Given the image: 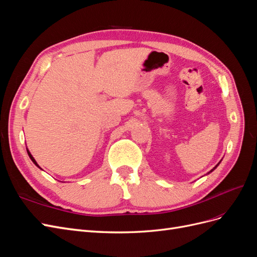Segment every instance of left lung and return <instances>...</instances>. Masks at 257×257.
Wrapping results in <instances>:
<instances>
[{
  "mask_svg": "<svg viewBox=\"0 0 257 257\" xmlns=\"http://www.w3.org/2000/svg\"><path fill=\"white\" fill-rule=\"evenodd\" d=\"M216 166H217V165H216ZM216 166H215V167H216ZM215 167H214V168H215ZM214 168H213V169H214ZM213 169H212V170H213ZM212 170H211V172H212Z\"/></svg>",
  "mask_w": 257,
  "mask_h": 257,
  "instance_id": "obj_1",
  "label": "left lung"
}]
</instances>
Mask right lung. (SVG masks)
I'll use <instances>...</instances> for the list:
<instances>
[{
	"label": "right lung",
	"mask_w": 257,
	"mask_h": 257,
	"mask_svg": "<svg viewBox=\"0 0 257 257\" xmlns=\"http://www.w3.org/2000/svg\"><path fill=\"white\" fill-rule=\"evenodd\" d=\"M28 154H29V157H30V159H31V160H32V162L34 163V164H35V165H36L37 167H40V166H38V165H37V163H36V161L34 160V158H33V157H32V155H31V153L29 152V150H28Z\"/></svg>",
	"instance_id": "add662e5"
}]
</instances>
